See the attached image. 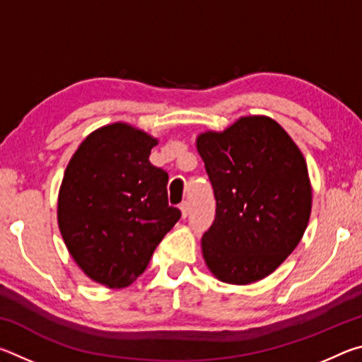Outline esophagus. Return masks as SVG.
Instances as JSON below:
<instances>
[{
	"instance_id": "esophagus-1",
	"label": "esophagus",
	"mask_w": 362,
	"mask_h": 362,
	"mask_svg": "<svg viewBox=\"0 0 362 362\" xmlns=\"http://www.w3.org/2000/svg\"><path fill=\"white\" fill-rule=\"evenodd\" d=\"M180 211H182V217L187 218L188 217V212H189V204L187 203V201H185V203L180 204Z\"/></svg>"
}]
</instances>
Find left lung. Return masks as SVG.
<instances>
[{
    "instance_id": "obj_1",
    "label": "left lung",
    "mask_w": 362,
    "mask_h": 362,
    "mask_svg": "<svg viewBox=\"0 0 362 362\" xmlns=\"http://www.w3.org/2000/svg\"><path fill=\"white\" fill-rule=\"evenodd\" d=\"M216 196L203 235L211 272L228 284L273 273L302 240L311 212L308 169L292 139L267 116H244L196 140Z\"/></svg>"
}]
</instances>
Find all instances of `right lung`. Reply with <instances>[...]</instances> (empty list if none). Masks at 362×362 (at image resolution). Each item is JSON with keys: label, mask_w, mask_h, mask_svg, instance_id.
Returning a JSON list of instances; mask_svg holds the SVG:
<instances>
[{"label": "right lung", "mask_w": 362, "mask_h": 362, "mask_svg": "<svg viewBox=\"0 0 362 362\" xmlns=\"http://www.w3.org/2000/svg\"><path fill=\"white\" fill-rule=\"evenodd\" d=\"M156 144L144 131L115 122L90 134L66 166L59 228L95 283L132 284L182 216L168 203V173L148 159Z\"/></svg>", "instance_id": "1"}]
</instances>
